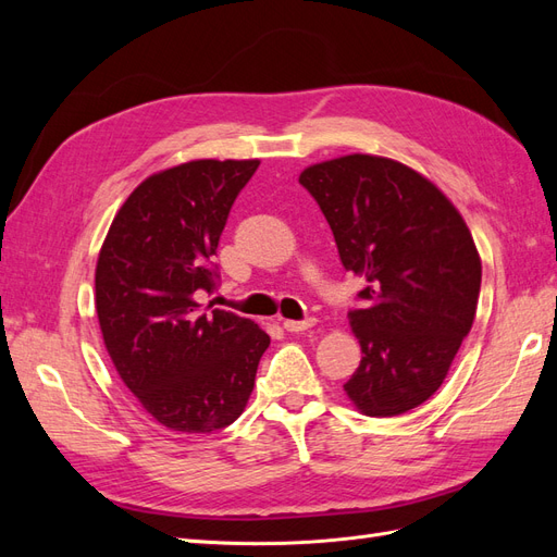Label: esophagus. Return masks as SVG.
I'll return each mask as SVG.
<instances>
[{
  "mask_svg": "<svg viewBox=\"0 0 557 557\" xmlns=\"http://www.w3.org/2000/svg\"><path fill=\"white\" fill-rule=\"evenodd\" d=\"M315 318H305V320H283V327L288 332H305L309 327H313Z\"/></svg>",
  "mask_w": 557,
  "mask_h": 557,
  "instance_id": "34e87169",
  "label": "esophagus"
}]
</instances>
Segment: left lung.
<instances>
[{
    "mask_svg": "<svg viewBox=\"0 0 557 557\" xmlns=\"http://www.w3.org/2000/svg\"><path fill=\"white\" fill-rule=\"evenodd\" d=\"M346 272L364 276L348 320L362 360L344 391L364 416H399L444 383L476 315L481 258L444 193L407 164L346 156L301 172Z\"/></svg>",
    "mask_w": 557,
    "mask_h": 557,
    "instance_id": "left-lung-1",
    "label": "left lung"
}]
</instances>
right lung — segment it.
I'll return each instance as SVG.
<instances>
[{
  "mask_svg": "<svg viewBox=\"0 0 557 557\" xmlns=\"http://www.w3.org/2000/svg\"><path fill=\"white\" fill-rule=\"evenodd\" d=\"M260 160H195L148 176L99 250L95 307L123 383L160 425L209 434L237 420L269 336L237 313L201 309L230 209Z\"/></svg>",
  "mask_w": 557,
  "mask_h": 557,
  "instance_id": "1",
  "label": "right lung"
}]
</instances>
